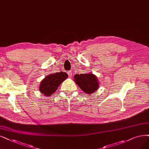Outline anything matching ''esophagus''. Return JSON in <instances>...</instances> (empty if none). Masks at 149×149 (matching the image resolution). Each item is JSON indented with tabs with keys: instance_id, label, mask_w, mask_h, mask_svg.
<instances>
[{
	"instance_id": "34e87169",
	"label": "esophagus",
	"mask_w": 149,
	"mask_h": 149,
	"mask_svg": "<svg viewBox=\"0 0 149 149\" xmlns=\"http://www.w3.org/2000/svg\"><path fill=\"white\" fill-rule=\"evenodd\" d=\"M68 74L69 77H71L72 76V72L71 70H69V71L68 72Z\"/></svg>"
}]
</instances>
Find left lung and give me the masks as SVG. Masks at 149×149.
Here are the masks:
<instances>
[{
  "mask_svg": "<svg viewBox=\"0 0 149 149\" xmlns=\"http://www.w3.org/2000/svg\"><path fill=\"white\" fill-rule=\"evenodd\" d=\"M74 79L76 84L87 94L94 93L99 88L98 80L91 73L75 74Z\"/></svg>",
  "mask_w": 149,
  "mask_h": 149,
  "instance_id": "8db88e82",
  "label": "left lung"
}]
</instances>
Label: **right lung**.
<instances>
[{"mask_svg":"<svg viewBox=\"0 0 149 149\" xmlns=\"http://www.w3.org/2000/svg\"><path fill=\"white\" fill-rule=\"evenodd\" d=\"M67 73L60 72L47 75L40 82L39 90L45 96L49 97L56 91L59 86L68 78Z\"/></svg>","mask_w":149,"mask_h":149,"instance_id":"add662e5","label":"right lung"}]
</instances>
